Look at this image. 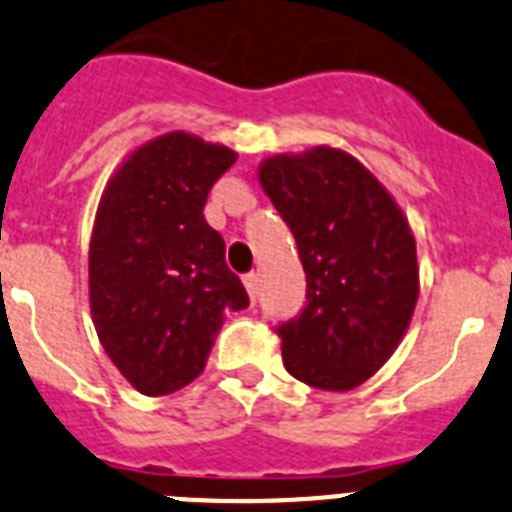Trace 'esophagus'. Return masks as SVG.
Listing matches in <instances>:
<instances>
[{"mask_svg":"<svg viewBox=\"0 0 512 512\" xmlns=\"http://www.w3.org/2000/svg\"><path fill=\"white\" fill-rule=\"evenodd\" d=\"M243 285H246L248 295H251V303H256V295H259V277L253 272L246 274V277H243Z\"/></svg>","mask_w":512,"mask_h":512,"instance_id":"34e87169","label":"esophagus"}]
</instances>
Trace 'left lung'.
<instances>
[{
	"instance_id": "obj_1",
	"label": "left lung",
	"mask_w": 512,
	"mask_h": 512,
	"mask_svg": "<svg viewBox=\"0 0 512 512\" xmlns=\"http://www.w3.org/2000/svg\"><path fill=\"white\" fill-rule=\"evenodd\" d=\"M259 181L295 235L308 279L300 316L277 326L287 373L352 391L386 365L412 321V227L386 186L336 147L266 157Z\"/></svg>"
}]
</instances>
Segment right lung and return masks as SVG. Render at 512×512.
Wrapping results in <instances>:
<instances>
[{
	"label": "right lung",
	"instance_id": "add662e5",
	"mask_svg": "<svg viewBox=\"0 0 512 512\" xmlns=\"http://www.w3.org/2000/svg\"><path fill=\"white\" fill-rule=\"evenodd\" d=\"M235 152L170 131L131 152L108 181L90 238V310L98 339L144 396L189 386L207 365L225 313L248 305L204 220Z\"/></svg>",
	"mask_w": 512,
	"mask_h": 512
}]
</instances>
